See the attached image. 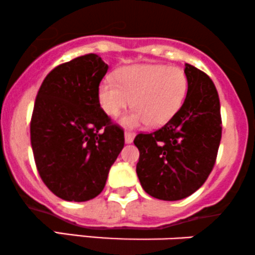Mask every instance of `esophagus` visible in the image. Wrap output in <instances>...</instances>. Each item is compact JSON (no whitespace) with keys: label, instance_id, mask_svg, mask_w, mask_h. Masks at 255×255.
Listing matches in <instances>:
<instances>
[{"label":"esophagus","instance_id":"34e87169","mask_svg":"<svg viewBox=\"0 0 255 255\" xmlns=\"http://www.w3.org/2000/svg\"><path fill=\"white\" fill-rule=\"evenodd\" d=\"M134 136H135V134H134L133 131H126V133H125L126 144H130V142H133Z\"/></svg>","mask_w":255,"mask_h":255}]
</instances>
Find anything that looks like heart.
<instances>
[{"mask_svg": "<svg viewBox=\"0 0 255 255\" xmlns=\"http://www.w3.org/2000/svg\"><path fill=\"white\" fill-rule=\"evenodd\" d=\"M116 81H102L99 104L105 114L118 116L133 99L136 109L122 119L128 127L165 125L182 105L188 86L182 69L154 63L124 67L116 72Z\"/></svg>", "mask_w": 255, "mask_h": 255, "instance_id": "1", "label": "heart"}]
</instances>
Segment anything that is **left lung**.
Instances as JSON below:
<instances>
[{"mask_svg":"<svg viewBox=\"0 0 255 255\" xmlns=\"http://www.w3.org/2000/svg\"><path fill=\"white\" fill-rule=\"evenodd\" d=\"M188 90L182 107L159 129L140 133L136 174L144 191L160 200H181L211 174L222 137L221 104L207 74L186 63Z\"/></svg>","mask_w":255,"mask_h":255,"instance_id":"8db88e82","label":"left lung"}]
</instances>
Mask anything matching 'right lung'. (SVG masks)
<instances>
[{
	"label": "right lung",
	"mask_w": 255,
	"mask_h": 255,
	"mask_svg": "<svg viewBox=\"0 0 255 255\" xmlns=\"http://www.w3.org/2000/svg\"><path fill=\"white\" fill-rule=\"evenodd\" d=\"M87 54L54 68L37 93L31 145L43 182L58 198L87 201L103 191L125 133L101 108L98 89L108 72Z\"/></svg>",
	"instance_id": "right-lung-1"
}]
</instances>
